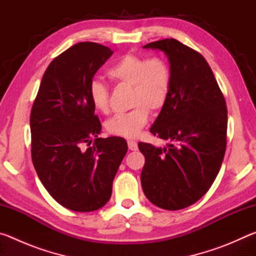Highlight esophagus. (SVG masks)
<instances>
[{"label":"esophagus","instance_id":"1","mask_svg":"<svg viewBox=\"0 0 256 256\" xmlns=\"http://www.w3.org/2000/svg\"><path fill=\"white\" fill-rule=\"evenodd\" d=\"M128 149L130 150H132V151L138 150V144L134 140H128Z\"/></svg>","mask_w":256,"mask_h":256}]
</instances>
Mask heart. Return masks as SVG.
<instances>
[{
  "instance_id": "heart-1",
  "label": "heart",
  "mask_w": 256,
  "mask_h": 256,
  "mask_svg": "<svg viewBox=\"0 0 256 256\" xmlns=\"http://www.w3.org/2000/svg\"><path fill=\"white\" fill-rule=\"evenodd\" d=\"M116 84L131 86V110L112 116L106 122V130L112 136L136 138L148 123L150 110H160L170 98L172 70L160 56L125 54L107 71ZM89 98L94 108L106 114L110 110V92L102 82L92 81Z\"/></svg>"
}]
</instances>
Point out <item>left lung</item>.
<instances>
[{"instance_id":"left-lung-1","label":"left lung","mask_w":256,"mask_h":256,"mask_svg":"<svg viewBox=\"0 0 256 256\" xmlns=\"http://www.w3.org/2000/svg\"><path fill=\"white\" fill-rule=\"evenodd\" d=\"M144 48L162 50L172 70L170 98L150 128L166 146L138 144L146 162L141 184L148 200L180 210L200 200L222 167L227 107L211 68L198 52L170 38Z\"/></svg>"}]
</instances>
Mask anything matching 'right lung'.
Segmentation results:
<instances>
[{
    "instance_id": "right-lung-1",
    "label": "right lung",
    "mask_w": 256,
    "mask_h": 256,
    "mask_svg": "<svg viewBox=\"0 0 256 256\" xmlns=\"http://www.w3.org/2000/svg\"><path fill=\"white\" fill-rule=\"evenodd\" d=\"M112 50L78 42L52 60L30 114L32 158L52 198L78 212L98 210L112 196V180L128 151L123 138H98L89 86Z\"/></svg>"
}]
</instances>
